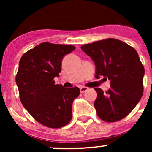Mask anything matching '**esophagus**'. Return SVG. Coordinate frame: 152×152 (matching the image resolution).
Masks as SVG:
<instances>
[{
	"label": "esophagus",
	"mask_w": 152,
	"mask_h": 152,
	"mask_svg": "<svg viewBox=\"0 0 152 152\" xmlns=\"http://www.w3.org/2000/svg\"><path fill=\"white\" fill-rule=\"evenodd\" d=\"M88 89V88H87V87H85V86H81L80 87V91H81V93H84V92H86L87 90Z\"/></svg>",
	"instance_id": "obj_1"
}]
</instances>
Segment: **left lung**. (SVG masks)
<instances>
[{
    "label": "left lung",
    "mask_w": 152,
    "mask_h": 152,
    "mask_svg": "<svg viewBox=\"0 0 152 152\" xmlns=\"http://www.w3.org/2000/svg\"><path fill=\"white\" fill-rule=\"evenodd\" d=\"M96 66L95 77L103 76L110 81V88L104 92L95 88L97 98L94 107L101 119L119 121L128 115L143 94L144 68L137 50L127 43L107 38L81 46Z\"/></svg>",
    "instance_id": "left-lung-1"
}]
</instances>
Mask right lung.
Here are the masks:
<instances>
[{"label":"right lung","mask_w":152,"mask_h":152,"mask_svg":"<svg viewBox=\"0 0 152 152\" xmlns=\"http://www.w3.org/2000/svg\"><path fill=\"white\" fill-rule=\"evenodd\" d=\"M71 45L40 43L28 50L19 61L15 82L23 106L38 122L61 128L72 118V104L79 96L78 87L55 84L64 56L73 51Z\"/></svg>","instance_id":"add662e5"}]
</instances>
